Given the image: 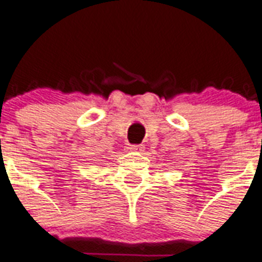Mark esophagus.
Here are the masks:
<instances>
[{
    "label": "esophagus",
    "mask_w": 262,
    "mask_h": 262,
    "mask_svg": "<svg viewBox=\"0 0 262 262\" xmlns=\"http://www.w3.org/2000/svg\"><path fill=\"white\" fill-rule=\"evenodd\" d=\"M143 149V145H129V147H126L127 152H141Z\"/></svg>",
    "instance_id": "34e87169"
}]
</instances>
